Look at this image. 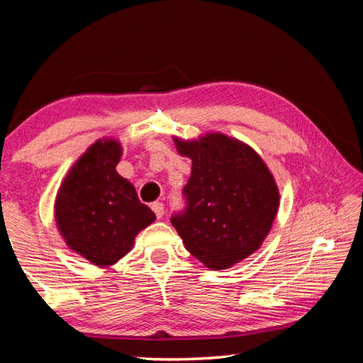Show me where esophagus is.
Listing matches in <instances>:
<instances>
[{"mask_svg":"<svg viewBox=\"0 0 363 363\" xmlns=\"http://www.w3.org/2000/svg\"><path fill=\"white\" fill-rule=\"evenodd\" d=\"M152 210H153V213H155V216L158 219L163 218V214H164V205L163 203H160V201H155V203H152Z\"/></svg>","mask_w":363,"mask_h":363,"instance_id":"1","label":"esophagus"}]
</instances>
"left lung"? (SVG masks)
<instances>
[{"mask_svg": "<svg viewBox=\"0 0 363 363\" xmlns=\"http://www.w3.org/2000/svg\"><path fill=\"white\" fill-rule=\"evenodd\" d=\"M192 174L186 206L171 214L184 247L210 269H227L261 247L279 210V189L257 153L224 134L174 139Z\"/></svg>", "mask_w": 363, "mask_h": 363, "instance_id": "8db88e82", "label": "left lung"}]
</instances>
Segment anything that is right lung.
Listing matches in <instances>:
<instances>
[{"label":"right lung","mask_w":363,"mask_h":363,"mask_svg":"<svg viewBox=\"0 0 363 363\" xmlns=\"http://www.w3.org/2000/svg\"><path fill=\"white\" fill-rule=\"evenodd\" d=\"M120 157V143L97 140L73 164L56 200L67 245L96 266H110L130 253L138 232L155 220L133 184L115 171Z\"/></svg>","instance_id":"1"}]
</instances>
